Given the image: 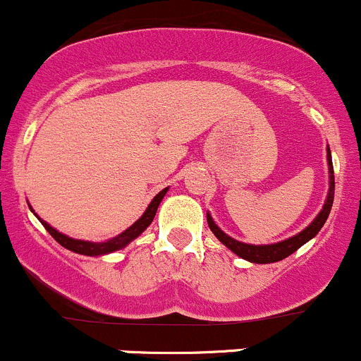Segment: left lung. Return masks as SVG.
<instances>
[{"label":"left lung","mask_w":361,"mask_h":361,"mask_svg":"<svg viewBox=\"0 0 361 361\" xmlns=\"http://www.w3.org/2000/svg\"><path fill=\"white\" fill-rule=\"evenodd\" d=\"M326 163H329V192H326L325 203H323L319 214L313 219V222H311L307 228H304L300 233H297V235L287 238V240L283 241H278V243H269V245L243 243V241H238L235 238L226 235V233L215 224L212 215L207 212L208 228H210V231L214 233L215 238H217L222 245H226L233 254H236L238 257L245 259V261L255 262V264H269V262L283 261L285 257H288V255L293 254V252L299 250L304 243L313 240V238L319 233V229L323 228L326 219H329L330 208H332V203H334V189H336V182H334L332 154H330L329 146H326Z\"/></svg>","instance_id":"left-lung-1"}]
</instances>
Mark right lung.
<instances>
[{"mask_svg":"<svg viewBox=\"0 0 361 361\" xmlns=\"http://www.w3.org/2000/svg\"><path fill=\"white\" fill-rule=\"evenodd\" d=\"M166 191H169V188L161 189V191L158 192V195L154 196L153 200H151V203L147 205L146 212H144L142 215H140L139 219H137L135 222H133L132 226H130L128 229H125L121 235L111 238V240H106V241H87V240H76V238H71L68 235H64V233H59L57 229L51 228L48 222H44L42 217H39L38 214H36L35 210H32V207L29 205L31 208L32 214L38 217V221L42 222L44 226V229H47L48 233H50L51 236L55 238V241H59V243L62 245L64 248H68V250L74 252V254H81V255H88V257H97V255H107V254H113V252L116 250H121V248H125L126 245L132 243L135 238H139L142 235L144 231H146L147 228L151 226V222H153L154 215H156V210H158L159 203H161V200L165 198Z\"/></svg>","mask_w":361,"mask_h":361,"instance_id":"add662e5","label":"right lung"}]
</instances>
